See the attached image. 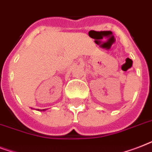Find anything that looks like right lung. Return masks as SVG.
<instances>
[{"label":"right lung","mask_w":152,"mask_h":152,"mask_svg":"<svg viewBox=\"0 0 152 152\" xmlns=\"http://www.w3.org/2000/svg\"><path fill=\"white\" fill-rule=\"evenodd\" d=\"M38 110H39V111H45V110H46V109H44V110H39V109H38Z\"/></svg>","instance_id":"right-lung-1"}]
</instances>
